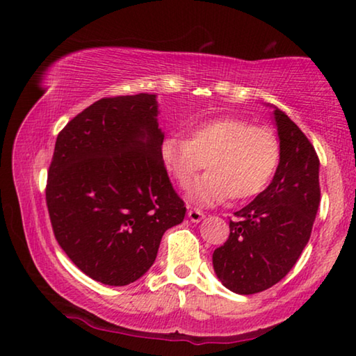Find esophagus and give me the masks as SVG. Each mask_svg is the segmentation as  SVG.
I'll return each instance as SVG.
<instances>
[{
  "mask_svg": "<svg viewBox=\"0 0 356 356\" xmlns=\"http://www.w3.org/2000/svg\"><path fill=\"white\" fill-rule=\"evenodd\" d=\"M188 218H190L193 222H200V221L204 218V213L201 212V210L190 209V210H188Z\"/></svg>",
  "mask_w": 356,
  "mask_h": 356,
  "instance_id": "esophagus-1",
  "label": "esophagus"
}]
</instances>
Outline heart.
<instances>
[{
    "mask_svg": "<svg viewBox=\"0 0 356 356\" xmlns=\"http://www.w3.org/2000/svg\"><path fill=\"white\" fill-rule=\"evenodd\" d=\"M190 138L171 135L161 143V159L174 180L185 188L207 165V174L193 185L190 201L201 206L256 197L267 188L278 168V136L250 120L221 116L190 129Z\"/></svg>",
    "mask_w": 356,
    "mask_h": 356,
    "instance_id": "1",
    "label": "heart"
}]
</instances>
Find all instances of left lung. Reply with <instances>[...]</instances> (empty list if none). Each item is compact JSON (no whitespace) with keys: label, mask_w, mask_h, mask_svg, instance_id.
<instances>
[{"label":"left lung","mask_w":356,"mask_h":356,"mask_svg":"<svg viewBox=\"0 0 356 356\" xmlns=\"http://www.w3.org/2000/svg\"><path fill=\"white\" fill-rule=\"evenodd\" d=\"M280 165L254 201L229 221V238L213 251L222 286L240 295L262 292L291 272L311 237L318 202V156L286 113L273 108Z\"/></svg>","instance_id":"obj_1"}]
</instances>
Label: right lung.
I'll list each match as a JSON object with an SVG mask.
<instances>
[{"label":"right lung","instance_id":"obj_1","mask_svg":"<svg viewBox=\"0 0 356 356\" xmlns=\"http://www.w3.org/2000/svg\"><path fill=\"white\" fill-rule=\"evenodd\" d=\"M156 116L155 94L105 97L56 138L45 188L53 232L83 273L108 286L140 280L186 212Z\"/></svg>","mask_w":356,"mask_h":356}]
</instances>
